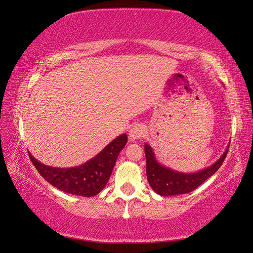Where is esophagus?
<instances>
[{
  "mask_svg": "<svg viewBox=\"0 0 253 253\" xmlns=\"http://www.w3.org/2000/svg\"><path fill=\"white\" fill-rule=\"evenodd\" d=\"M146 132V129H145L144 125L142 124H136L131 127V129L129 130V139L130 140H136L142 138V137L145 135Z\"/></svg>",
  "mask_w": 253,
  "mask_h": 253,
  "instance_id": "esophagus-1",
  "label": "esophagus"
}]
</instances>
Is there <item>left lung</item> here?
Masks as SVG:
<instances>
[{
  "mask_svg": "<svg viewBox=\"0 0 253 253\" xmlns=\"http://www.w3.org/2000/svg\"><path fill=\"white\" fill-rule=\"evenodd\" d=\"M144 147L145 155H146L147 181L153 190L162 196L185 194L194 191L221 168L229 151L228 146L223 155L210 168L196 173H181L161 165L156 161V157L149 145L145 144Z\"/></svg>",
  "mask_w": 253,
  "mask_h": 253,
  "instance_id": "left-lung-1",
  "label": "left lung"
}]
</instances>
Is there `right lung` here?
I'll list each match as a JSON object with an SVG mask.
<instances>
[{
	"label": "right lung",
	"instance_id": "obj_1",
	"mask_svg": "<svg viewBox=\"0 0 253 253\" xmlns=\"http://www.w3.org/2000/svg\"><path fill=\"white\" fill-rule=\"evenodd\" d=\"M126 143V134L118 136L90 161L70 169L51 168L38 162L31 154L29 156L34 168L51 185L66 193L90 198L100 193L106 186L119 153Z\"/></svg>",
	"mask_w": 253,
	"mask_h": 253
}]
</instances>
